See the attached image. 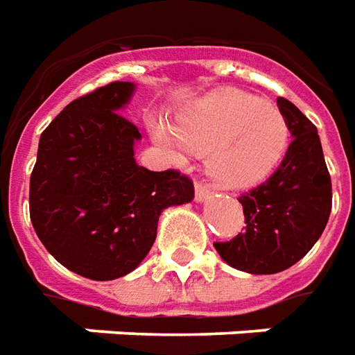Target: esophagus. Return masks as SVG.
<instances>
[{
    "label": "esophagus",
    "instance_id": "obj_1",
    "mask_svg": "<svg viewBox=\"0 0 355 355\" xmlns=\"http://www.w3.org/2000/svg\"><path fill=\"white\" fill-rule=\"evenodd\" d=\"M195 198L196 202H206L209 198V189L204 183H200V181L195 185Z\"/></svg>",
    "mask_w": 355,
    "mask_h": 355
}]
</instances>
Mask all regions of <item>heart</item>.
Listing matches in <instances>:
<instances>
[{"mask_svg": "<svg viewBox=\"0 0 355 355\" xmlns=\"http://www.w3.org/2000/svg\"><path fill=\"white\" fill-rule=\"evenodd\" d=\"M149 130L175 162H185L189 153H208L209 175L232 191L263 183L289 146V126L276 105L231 89L195 100L174 126L155 119Z\"/></svg>", "mask_w": 355, "mask_h": 355, "instance_id": "obj_1", "label": "heart"}]
</instances>
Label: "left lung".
Masks as SVG:
<instances>
[{"label":"left lung","mask_w":355,"mask_h":355,"mask_svg":"<svg viewBox=\"0 0 355 355\" xmlns=\"http://www.w3.org/2000/svg\"><path fill=\"white\" fill-rule=\"evenodd\" d=\"M291 144L265 183L238 200L245 231L216 242L221 259L236 270L276 274L293 266L322 236L331 214V178L318 128L286 98H278Z\"/></svg>","instance_id":"8db88e82"}]
</instances>
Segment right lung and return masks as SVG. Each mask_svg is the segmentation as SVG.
Here are the masks:
<instances>
[{
    "label": "right lung",
    "mask_w": 355,
    "mask_h": 355,
    "mask_svg": "<svg viewBox=\"0 0 355 355\" xmlns=\"http://www.w3.org/2000/svg\"><path fill=\"white\" fill-rule=\"evenodd\" d=\"M134 90L115 81L66 105L41 134L30 178L41 244L90 280L132 272L151 250L162 209L195 198L187 175L151 172L134 159L141 134L121 115Z\"/></svg>",
    "instance_id": "obj_1"
}]
</instances>
